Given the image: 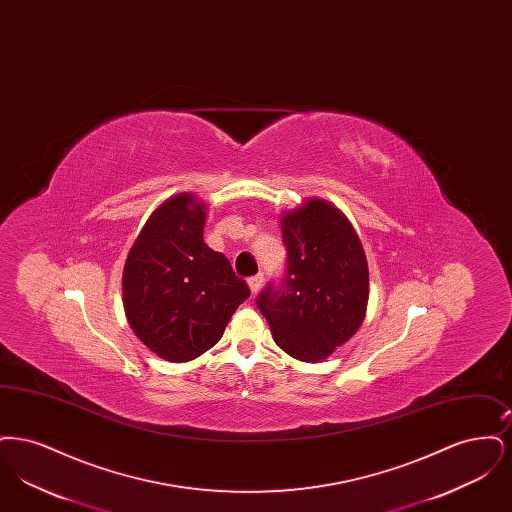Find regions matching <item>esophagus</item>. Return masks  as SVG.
<instances>
[{
	"mask_svg": "<svg viewBox=\"0 0 512 512\" xmlns=\"http://www.w3.org/2000/svg\"><path fill=\"white\" fill-rule=\"evenodd\" d=\"M263 274H255V276H251L249 280H247V284H249V290L251 293H257L261 290V286H263Z\"/></svg>",
	"mask_w": 512,
	"mask_h": 512,
	"instance_id": "34e87169",
	"label": "esophagus"
}]
</instances>
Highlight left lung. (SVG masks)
Returning a JSON list of instances; mask_svg holds the SVG:
<instances>
[{
  "mask_svg": "<svg viewBox=\"0 0 512 512\" xmlns=\"http://www.w3.org/2000/svg\"><path fill=\"white\" fill-rule=\"evenodd\" d=\"M288 272L257 307L276 345L303 363L328 359L361 328L368 305L365 249L340 209L311 197L280 217Z\"/></svg>",
  "mask_w": 512,
  "mask_h": 512,
  "instance_id": "8db88e82",
  "label": "left lung"
}]
</instances>
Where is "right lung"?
I'll return each instance as SVG.
<instances>
[{
	"instance_id": "add662e5",
	"label": "right lung",
	"mask_w": 512,
	"mask_h": 512,
	"mask_svg": "<svg viewBox=\"0 0 512 512\" xmlns=\"http://www.w3.org/2000/svg\"><path fill=\"white\" fill-rule=\"evenodd\" d=\"M207 207L194 194L165 199L122 270V305L138 340L171 363L203 355L249 297L230 261L203 242Z\"/></svg>"
}]
</instances>
